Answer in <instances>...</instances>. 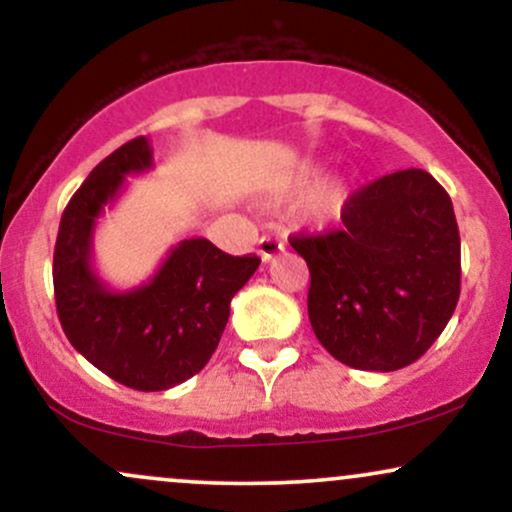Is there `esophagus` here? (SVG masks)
I'll return each instance as SVG.
<instances>
[{
    "mask_svg": "<svg viewBox=\"0 0 512 512\" xmlns=\"http://www.w3.org/2000/svg\"><path fill=\"white\" fill-rule=\"evenodd\" d=\"M281 250H284V243H281V240L269 236L257 240V255H260L262 262H272Z\"/></svg>",
    "mask_w": 512,
    "mask_h": 512,
    "instance_id": "1",
    "label": "esophagus"
}]
</instances>
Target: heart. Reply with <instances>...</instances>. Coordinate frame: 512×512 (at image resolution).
Wrapping results in <instances>:
<instances>
[{"label": "heart", "mask_w": 512, "mask_h": 512, "mask_svg": "<svg viewBox=\"0 0 512 512\" xmlns=\"http://www.w3.org/2000/svg\"><path fill=\"white\" fill-rule=\"evenodd\" d=\"M289 192L293 197L305 199L303 216L310 226L327 228L342 216L349 199V182L344 178H325L320 182V166H305L291 182Z\"/></svg>", "instance_id": "1"}]
</instances>
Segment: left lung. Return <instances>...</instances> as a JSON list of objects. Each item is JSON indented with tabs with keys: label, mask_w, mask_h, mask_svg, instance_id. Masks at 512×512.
<instances>
[{
	"label": "left lung",
	"mask_w": 512,
	"mask_h": 512,
	"mask_svg": "<svg viewBox=\"0 0 512 512\" xmlns=\"http://www.w3.org/2000/svg\"><path fill=\"white\" fill-rule=\"evenodd\" d=\"M344 226L293 236L308 262V317L344 366L390 373L440 337L460 298V231L426 170L378 178L346 199Z\"/></svg>",
	"instance_id": "left-lung-1"
}]
</instances>
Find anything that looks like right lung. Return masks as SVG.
I'll return each mask as SVG.
<instances>
[{
    "label": "right lung",
    "instance_id": "1",
    "mask_svg": "<svg viewBox=\"0 0 512 512\" xmlns=\"http://www.w3.org/2000/svg\"><path fill=\"white\" fill-rule=\"evenodd\" d=\"M154 168L146 137L103 158L69 199L55 243L52 281L67 339L86 361L142 392L185 383L209 363L260 257H233L207 238L180 240L142 286L117 291L93 267V233L127 175Z\"/></svg>",
    "mask_w": 512,
    "mask_h": 512
}]
</instances>
